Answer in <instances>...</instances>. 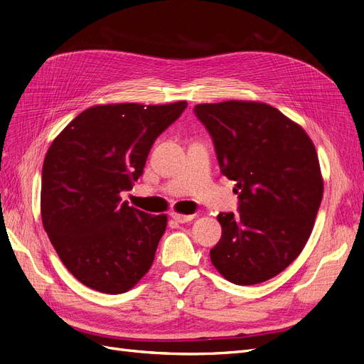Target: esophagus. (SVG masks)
Wrapping results in <instances>:
<instances>
[{
    "mask_svg": "<svg viewBox=\"0 0 364 364\" xmlns=\"http://www.w3.org/2000/svg\"><path fill=\"white\" fill-rule=\"evenodd\" d=\"M170 217L173 218V220H176V222L178 223H188V222H191V220L194 218V215H186V214H179V213H170Z\"/></svg>",
    "mask_w": 364,
    "mask_h": 364,
    "instance_id": "esophagus-1",
    "label": "esophagus"
}]
</instances>
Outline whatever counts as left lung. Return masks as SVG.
I'll use <instances>...</instances> for the list:
<instances>
[{
	"label": "left lung",
	"instance_id": "left-lung-1",
	"mask_svg": "<svg viewBox=\"0 0 364 364\" xmlns=\"http://www.w3.org/2000/svg\"><path fill=\"white\" fill-rule=\"evenodd\" d=\"M222 174L235 181L238 214L220 213L222 238L209 255L223 278L253 285L299 257L323 196L317 151L306 132L259 102L197 105Z\"/></svg>",
	"mask_w": 364,
	"mask_h": 364
}]
</instances>
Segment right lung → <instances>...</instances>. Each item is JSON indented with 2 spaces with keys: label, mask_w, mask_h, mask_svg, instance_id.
<instances>
[{
  "label": "right lung",
  "mask_w": 364,
  "mask_h": 364,
  "mask_svg": "<svg viewBox=\"0 0 364 364\" xmlns=\"http://www.w3.org/2000/svg\"><path fill=\"white\" fill-rule=\"evenodd\" d=\"M185 107L183 100L92 106L51 142L42 167V225L86 287L126 293L151 267L167 215L132 208L119 193L138 181L153 142Z\"/></svg>",
  "instance_id": "add662e5"
}]
</instances>
